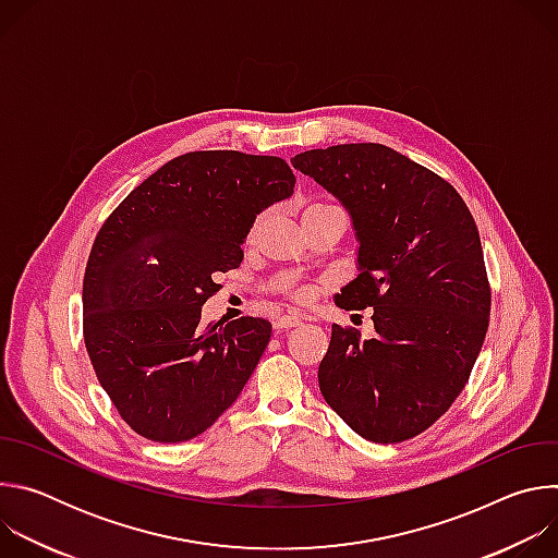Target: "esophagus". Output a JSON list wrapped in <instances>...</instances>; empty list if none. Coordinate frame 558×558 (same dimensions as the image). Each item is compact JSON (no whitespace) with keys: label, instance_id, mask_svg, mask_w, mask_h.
Returning a JSON list of instances; mask_svg holds the SVG:
<instances>
[{"label":"esophagus","instance_id":"1","mask_svg":"<svg viewBox=\"0 0 558 558\" xmlns=\"http://www.w3.org/2000/svg\"><path fill=\"white\" fill-rule=\"evenodd\" d=\"M298 325H302V317H300V315H293V313H289V315H280L278 320L274 323V327H276L278 331H287V329L298 327Z\"/></svg>","mask_w":558,"mask_h":558}]
</instances>
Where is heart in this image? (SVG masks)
<instances>
[{"label":"heart","mask_w":558,"mask_h":558,"mask_svg":"<svg viewBox=\"0 0 558 558\" xmlns=\"http://www.w3.org/2000/svg\"><path fill=\"white\" fill-rule=\"evenodd\" d=\"M315 207H333V205H315Z\"/></svg>","instance_id":"heart-1"}]
</instances>
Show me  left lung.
<instances>
[{
	"label": "left lung",
	"mask_w": 558,
	"mask_h": 558,
	"mask_svg": "<svg viewBox=\"0 0 558 558\" xmlns=\"http://www.w3.org/2000/svg\"><path fill=\"white\" fill-rule=\"evenodd\" d=\"M291 166L351 216L360 274L336 304L373 306L368 340L333 325L317 368L323 397L368 441L411 439L457 400L488 331L474 218L450 183L379 143L308 149Z\"/></svg>",
	"instance_id": "8db88e82"
}]
</instances>
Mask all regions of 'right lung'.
I'll return each mask as SVG.
<instances>
[{
    "label": "right lung",
    "instance_id": "1",
    "mask_svg": "<svg viewBox=\"0 0 558 558\" xmlns=\"http://www.w3.org/2000/svg\"><path fill=\"white\" fill-rule=\"evenodd\" d=\"M278 156L190 151L147 177L104 222L84 278V338L119 415L145 439L187 441L241 395L271 325H201L216 274L243 263L260 211L293 194Z\"/></svg>",
    "mask_w": 558,
    "mask_h": 558
}]
</instances>
